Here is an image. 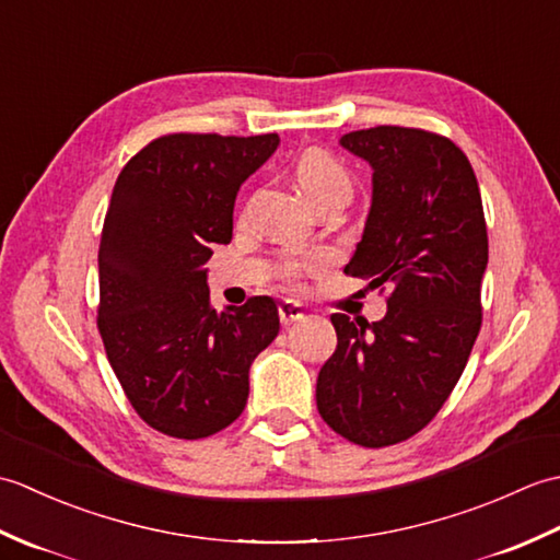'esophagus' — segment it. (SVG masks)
Returning a JSON list of instances; mask_svg holds the SVG:
<instances>
[{
	"instance_id": "34e87169",
	"label": "esophagus",
	"mask_w": 560,
	"mask_h": 560,
	"mask_svg": "<svg viewBox=\"0 0 560 560\" xmlns=\"http://www.w3.org/2000/svg\"><path fill=\"white\" fill-rule=\"evenodd\" d=\"M279 317H281V325L289 327L293 323H299V319L305 317V311L301 303H293V301H283L279 305Z\"/></svg>"
}]
</instances>
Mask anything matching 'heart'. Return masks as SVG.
<instances>
[{
    "label": "heart",
    "instance_id": "b5f03b06",
    "mask_svg": "<svg viewBox=\"0 0 560 560\" xmlns=\"http://www.w3.org/2000/svg\"><path fill=\"white\" fill-rule=\"evenodd\" d=\"M295 183H299V187L313 205L331 195L349 197L351 192L349 171L325 149H305L301 153L299 161H295ZM315 267V257H287L279 265V277L289 283H295L303 273L313 271Z\"/></svg>",
    "mask_w": 560,
    "mask_h": 560
}]
</instances>
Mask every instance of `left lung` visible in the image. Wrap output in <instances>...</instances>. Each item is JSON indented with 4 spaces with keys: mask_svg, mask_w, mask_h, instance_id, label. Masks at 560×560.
<instances>
[{
    "mask_svg": "<svg viewBox=\"0 0 560 560\" xmlns=\"http://www.w3.org/2000/svg\"><path fill=\"white\" fill-rule=\"evenodd\" d=\"M371 163L373 205L343 267L387 293L380 323L335 313L337 351L317 375V411L363 447H387L433 421L481 329L489 235L477 175L435 132L380 125L341 137Z\"/></svg>",
    "mask_w": 560,
    "mask_h": 560,
    "instance_id": "left-lung-1",
    "label": "left lung"
}]
</instances>
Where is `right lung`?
<instances>
[{"label":"right lung","mask_w":560,"mask_h":560,"mask_svg":"<svg viewBox=\"0 0 560 560\" xmlns=\"http://www.w3.org/2000/svg\"><path fill=\"white\" fill-rule=\"evenodd\" d=\"M277 147L279 135H163L117 175L98 249V331L129 404L163 435L231 425L249 365L279 335L269 295L217 313L201 269L213 245L231 243L237 189Z\"/></svg>","instance_id":"right-lung-1"}]
</instances>
